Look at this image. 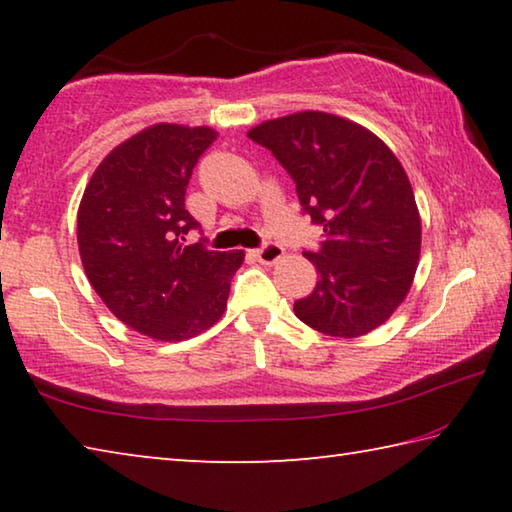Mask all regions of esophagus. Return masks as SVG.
<instances>
[{
    "mask_svg": "<svg viewBox=\"0 0 512 512\" xmlns=\"http://www.w3.org/2000/svg\"><path fill=\"white\" fill-rule=\"evenodd\" d=\"M282 255H284V248L280 244H275V241H266L264 246H259L255 250V257L262 264H275L277 259H282Z\"/></svg>",
    "mask_w": 512,
    "mask_h": 512,
    "instance_id": "obj_1",
    "label": "esophagus"
}]
</instances>
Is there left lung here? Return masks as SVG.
<instances>
[{"label": "left lung", "instance_id": "obj_1", "mask_svg": "<svg viewBox=\"0 0 512 512\" xmlns=\"http://www.w3.org/2000/svg\"><path fill=\"white\" fill-rule=\"evenodd\" d=\"M248 137L296 183L302 212L323 228L305 255L318 271L302 323L329 336L368 334L411 289L420 257V214L393 151L359 124L327 112L264 121Z\"/></svg>", "mask_w": 512, "mask_h": 512}]
</instances>
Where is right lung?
Returning <instances> with one entry per match:
<instances>
[{
    "label": "right lung",
    "instance_id": "1",
    "mask_svg": "<svg viewBox=\"0 0 512 512\" xmlns=\"http://www.w3.org/2000/svg\"><path fill=\"white\" fill-rule=\"evenodd\" d=\"M212 128L158 124L119 144L94 171L76 219L85 275L121 323L160 341H183L225 311L244 253L185 246L201 225L185 192Z\"/></svg>",
    "mask_w": 512,
    "mask_h": 512
}]
</instances>
